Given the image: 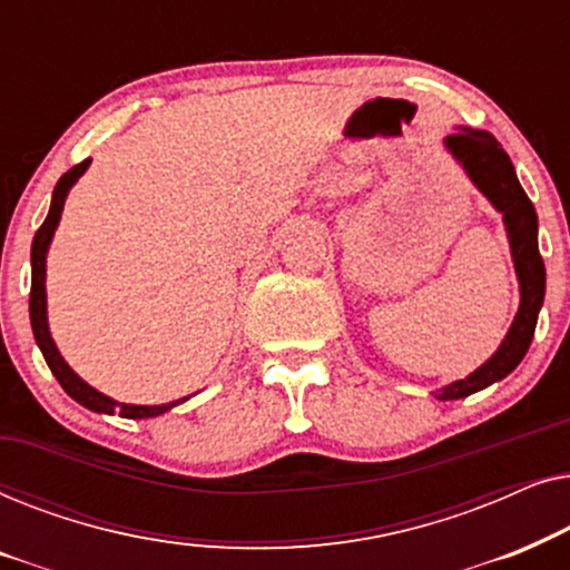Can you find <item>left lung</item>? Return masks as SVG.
Returning a JSON list of instances; mask_svg holds the SVG:
<instances>
[{
    "label": "left lung",
    "instance_id": "1",
    "mask_svg": "<svg viewBox=\"0 0 570 570\" xmlns=\"http://www.w3.org/2000/svg\"><path fill=\"white\" fill-rule=\"evenodd\" d=\"M446 150L459 160V166L466 170L472 184L485 194L498 213H503L505 233H509V246L513 256V267L519 277V311L513 316V324L501 347L493 357L480 365L478 371L466 379H459L454 384L439 389V400H462L480 389H485L495 381L509 376L521 363L532 345L537 316H540L544 301V262L537 246V213L529 202L527 191L521 189L513 163L501 142L482 129L456 127L454 135L443 139Z\"/></svg>",
    "mask_w": 570,
    "mask_h": 570
}]
</instances>
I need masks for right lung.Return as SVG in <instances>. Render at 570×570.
Masks as SVG:
<instances>
[{
    "instance_id": "1",
    "label": "right lung",
    "mask_w": 570,
    "mask_h": 570,
    "mask_svg": "<svg viewBox=\"0 0 570 570\" xmlns=\"http://www.w3.org/2000/svg\"><path fill=\"white\" fill-rule=\"evenodd\" d=\"M88 166H90V158L77 163L75 168H69L67 174L59 178L57 186H53L49 215H46L43 225L38 228L36 238H33V248H30V267H33V275H30V326H33V337L38 342V347H41L46 363H49V368H51L53 376H57L61 389H65V392L72 396L75 402H80L82 407H88L92 412H100V415H114V412H119L121 417H129V420L158 417V415H163V412H168L170 407H176V404L189 400V396H184V400H176V402H168V404H124V402H116V400H111V396L100 394L98 389L85 384V381L77 376L72 368H69L67 361L61 357V353L57 350V345H53L51 332H49V316H46V254H49L53 230H57V225L61 220V209H65L67 194L75 186L77 178H80L85 170H88Z\"/></svg>"
}]
</instances>
